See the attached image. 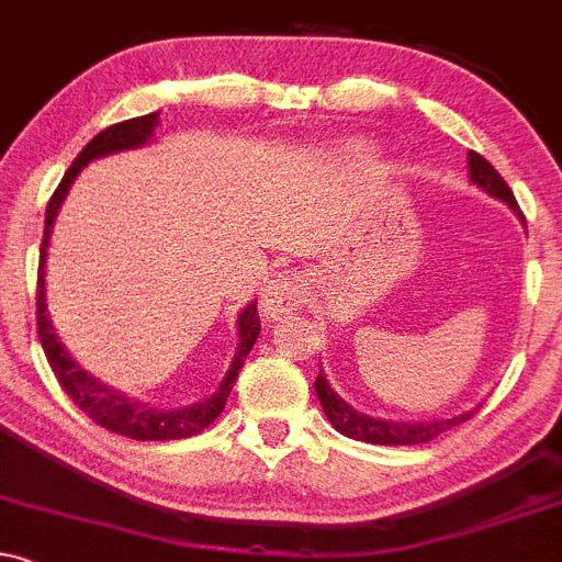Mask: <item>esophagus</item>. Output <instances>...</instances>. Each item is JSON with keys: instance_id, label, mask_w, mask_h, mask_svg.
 Returning <instances> with one entry per match:
<instances>
[{"instance_id": "1", "label": "esophagus", "mask_w": 562, "mask_h": 562, "mask_svg": "<svg viewBox=\"0 0 562 562\" xmlns=\"http://www.w3.org/2000/svg\"><path fill=\"white\" fill-rule=\"evenodd\" d=\"M307 283L300 273H283L265 286L262 292V311L270 318H279L283 313L297 311L305 303Z\"/></svg>"}]
</instances>
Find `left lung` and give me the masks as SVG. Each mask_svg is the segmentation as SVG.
<instances>
[{
    "label": "left lung",
    "mask_w": 562,
    "mask_h": 562,
    "mask_svg": "<svg viewBox=\"0 0 562 562\" xmlns=\"http://www.w3.org/2000/svg\"><path fill=\"white\" fill-rule=\"evenodd\" d=\"M469 177H472V182L480 184L482 190L491 192L493 198L504 201L506 206L520 216L525 225V216L520 206H517L515 195H512L509 184L504 182V177H501L496 168L482 158L480 153H469ZM313 389H316V396L318 402H322L324 413H327L329 424L335 426L337 431L370 445H426L431 442V439H437L442 431H448V428L469 420L476 413L474 409V413L456 415V418L448 420H428V424H394V420H378L364 413H356L351 404H346L335 391H331V385L327 383V378H324L322 372H318Z\"/></svg>",
    "instance_id": "obj_1"
}]
</instances>
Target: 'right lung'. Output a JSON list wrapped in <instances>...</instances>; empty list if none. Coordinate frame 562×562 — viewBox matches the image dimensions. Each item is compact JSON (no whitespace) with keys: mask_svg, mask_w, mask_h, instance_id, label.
Returning a JSON list of instances; mask_svg holds the SVG:
<instances>
[{"mask_svg":"<svg viewBox=\"0 0 562 562\" xmlns=\"http://www.w3.org/2000/svg\"><path fill=\"white\" fill-rule=\"evenodd\" d=\"M155 125H158V112L144 114V117H131L123 123H114L110 128H104L101 134H95L90 142L82 147V153L77 155L75 162L69 166V171L64 173L61 184L56 187V192L47 201L45 211V233H42V246H40V270H37V337L42 342V351L47 356V364H50L53 375L61 383L64 394L69 396L90 420H95L106 431L120 434V437L138 439V442H166V439H184L192 434L203 431L216 420V415L225 409L227 396H231L238 370L244 367L246 356L255 348L257 335H259V316H257V303L244 307V313L238 316V351L231 364V372L222 380L220 391L209 400L192 404V407L182 409H158L142 404L136 400H128L120 391L110 389V385L99 383L93 375H88L86 370H80L77 361H71V356L66 353L61 340L56 337L50 318L45 313V255H47V238H50L53 220H56L61 201L69 192L71 182H75L77 173L88 166L90 160L104 158V155L120 153V149H134L147 144L153 138Z\"/></svg>","mask_w":562,"mask_h":562,"instance_id":"obj_1","label":"right lung"}]
</instances>
